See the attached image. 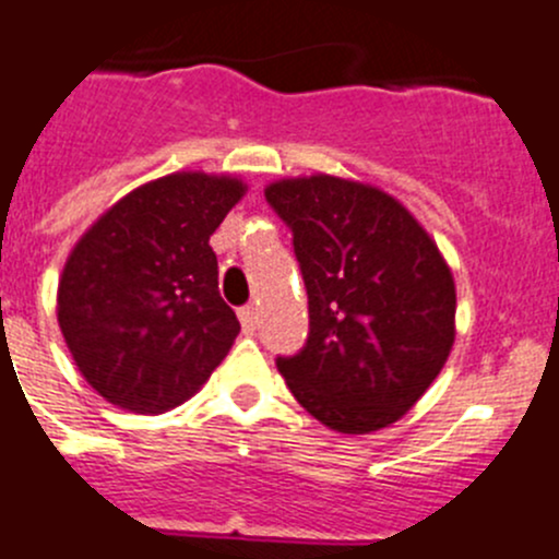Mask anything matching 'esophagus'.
I'll return each instance as SVG.
<instances>
[{
	"label": "esophagus",
	"instance_id": "obj_1",
	"mask_svg": "<svg viewBox=\"0 0 559 559\" xmlns=\"http://www.w3.org/2000/svg\"><path fill=\"white\" fill-rule=\"evenodd\" d=\"M237 317H240L242 330H246L248 335L257 333V324H259V313H257V308H253V306H242L240 311H237Z\"/></svg>",
	"mask_w": 559,
	"mask_h": 559
}]
</instances>
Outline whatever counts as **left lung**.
I'll return each instance as SVG.
<instances>
[{
  "instance_id": "8db88e82",
  "label": "left lung",
  "mask_w": 559,
  "mask_h": 559,
  "mask_svg": "<svg viewBox=\"0 0 559 559\" xmlns=\"http://www.w3.org/2000/svg\"><path fill=\"white\" fill-rule=\"evenodd\" d=\"M292 229L308 295L300 352L275 357L292 395L341 435L395 424L451 355L456 286L437 242L388 193L330 175L264 191Z\"/></svg>"
}]
</instances>
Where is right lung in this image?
<instances>
[{
  "label": "right lung",
  "instance_id": "right-lung-1",
  "mask_svg": "<svg viewBox=\"0 0 559 559\" xmlns=\"http://www.w3.org/2000/svg\"><path fill=\"white\" fill-rule=\"evenodd\" d=\"M235 177H160L119 199L70 253L59 328L106 401L164 412L191 399L240 333L210 235L242 199Z\"/></svg>",
  "mask_w": 559,
  "mask_h": 559
}]
</instances>
